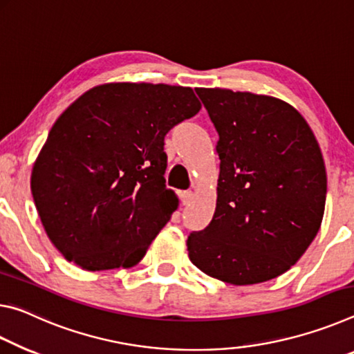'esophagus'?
I'll return each instance as SVG.
<instances>
[{"label":"esophagus","mask_w":354,"mask_h":354,"mask_svg":"<svg viewBox=\"0 0 354 354\" xmlns=\"http://www.w3.org/2000/svg\"><path fill=\"white\" fill-rule=\"evenodd\" d=\"M194 198V193L193 191H183L182 193V201H183V204H188V202Z\"/></svg>","instance_id":"obj_1"}]
</instances>
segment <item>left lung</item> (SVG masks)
<instances>
[{"mask_svg":"<svg viewBox=\"0 0 354 354\" xmlns=\"http://www.w3.org/2000/svg\"><path fill=\"white\" fill-rule=\"evenodd\" d=\"M218 131L216 210L191 232L188 256L234 286L286 273L314 241L326 202V169L310 127L279 98L198 88Z\"/></svg>","mask_w":354,"mask_h":354,"instance_id":"1","label":"left lung"}]
</instances>
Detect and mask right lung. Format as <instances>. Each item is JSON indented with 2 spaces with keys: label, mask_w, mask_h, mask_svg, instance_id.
<instances>
[{
  "label": "right lung",
  "mask_w": 354,
  "mask_h": 354,
  "mask_svg": "<svg viewBox=\"0 0 354 354\" xmlns=\"http://www.w3.org/2000/svg\"><path fill=\"white\" fill-rule=\"evenodd\" d=\"M191 88L109 83L64 111L37 156L31 191L51 243L88 271L130 268L169 221L165 136L199 113Z\"/></svg>",
  "instance_id": "right-lung-1"
}]
</instances>
